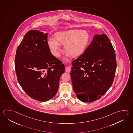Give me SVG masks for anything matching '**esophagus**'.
<instances>
[{"label": "esophagus", "instance_id": "34e87169", "mask_svg": "<svg viewBox=\"0 0 133 133\" xmlns=\"http://www.w3.org/2000/svg\"><path fill=\"white\" fill-rule=\"evenodd\" d=\"M65 71L67 72H70V71H71V68L70 67H66L65 68Z\"/></svg>", "mask_w": 133, "mask_h": 133}]
</instances>
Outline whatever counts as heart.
I'll use <instances>...</instances> for the list:
<instances>
[{"label":"heart","instance_id":"obj_1","mask_svg":"<svg viewBox=\"0 0 133 133\" xmlns=\"http://www.w3.org/2000/svg\"><path fill=\"white\" fill-rule=\"evenodd\" d=\"M91 37L85 30H70L59 31L55 35L54 39L48 40V44L53 55H60V45H64V51L67 57H77L82 55L90 42Z\"/></svg>","mask_w":133,"mask_h":133}]
</instances>
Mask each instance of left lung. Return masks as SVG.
Returning a JSON list of instances; mask_svg holds the SVG:
<instances>
[{
    "label": "left lung",
    "mask_w": 133,
    "mask_h": 133,
    "mask_svg": "<svg viewBox=\"0 0 133 133\" xmlns=\"http://www.w3.org/2000/svg\"><path fill=\"white\" fill-rule=\"evenodd\" d=\"M72 65L70 75L77 98L89 103L100 98L112 85L117 68L115 51L108 37L95 35Z\"/></svg>",
    "instance_id": "obj_1"
}]
</instances>
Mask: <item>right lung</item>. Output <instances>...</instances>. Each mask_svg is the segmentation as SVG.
I'll use <instances>...</instances> for the list:
<instances>
[{"mask_svg": "<svg viewBox=\"0 0 133 133\" xmlns=\"http://www.w3.org/2000/svg\"><path fill=\"white\" fill-rule=\"evenodd\" d=\"M50 52L48 33H26L18 46L15 70L18 82L30 97L40 102L53 98L57 92L65 67Z\"/></svg>", "mask_w": 133, "mask_h": 133, "instance_id": "add662e5", "label": "right lung"}]
</instances>
